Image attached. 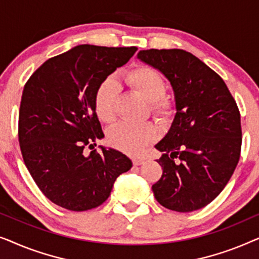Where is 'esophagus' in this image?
I'll use <instances>...</instances> for the list:
<instances>
[{
    "mask_svg": "<svg viewBox=\"0 0 259 259\" xmlns=\"http://www.w3.org/2000/svg\"><path fill=\"white\" fill-rule=\"evenodd\" d=\"M132 161L134 166H139L141 164H144V159H139V158H134Z\"/></svg>",
    "mask_w": 259,
    "mask_h": 259,
    "instance_id": "esophagus-1",
    "label": "esophagus"
}]
</instances>
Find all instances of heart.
I'll return each instance as SVG.
<instances>
[{
  "label": "heart",
  "instance_id": "1",
  "mask_svg": "<svg viewBox=\"0 0 259 259\" xmlns=\"http://www.w3.org/2000/svg\"><path fill=\"white\" fill-rule=\"evenodd\" d=\"M126 82L150 101L152 114L161 123L171 122L176 115V104L165 94L166 80L153 67L140 65L125 74ZM120 87L113 76L100 81L94 93V108L99 119L112 122L116 116ZM158 138V130L153 123H131L120 121L107 132V141L116 150L128 154H140Z\"/></svg>",
  "mask_w": 259,
  "mask_h": 259
}]
</instances>
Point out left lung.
Listing matches in <instances>:
<instances>
[{
	"label": "left lung",
	"instance_id": "left-lung-1",
	"mask_svg": "<svg viewBox=\"0 0 259 259\" xmlns=\"http://www.w3.org/2000/svg\"><path fill=\"white\" fill-rule=\"evenodd\" d=\"M138 59L160 70L175 91L176 116L155 145L161 178L155 199L177 212L210 204L231 178L240 157V113L224 80L183 49H147Z\"/></svg>",
	"mask_w": 259,
	"mask_h": 259
}]
</instances>
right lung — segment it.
<instances>
[{
    "label": "right lung",
    "instance_id": "right-lung-1",
    "mask_svg": "<svg viewBox=\"0 0 259 259\" xmlns=\"http://www.w3.org/2000/svg\"><path fill=\"white\" fill-rule=\"evenodd\" d=\"M137 47L81 45L48 59L24 84L19 113L23 161L41 192L70 211L98 207L115 179L132 167L121 152L94 148L104 138L94 108L102 79L128 61Z\"/></svg>",
    "mask_w": 259,
    "mask_h": 259
}]
</instances>
